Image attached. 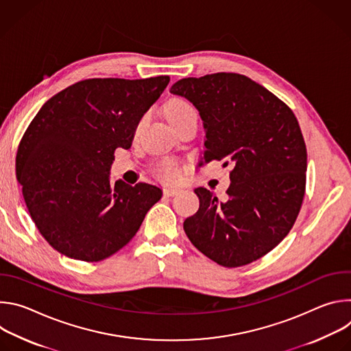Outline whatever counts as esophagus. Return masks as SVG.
Segmentation results:
<instances>
[{
  "instance_id": "1",
  "label": "esophagus",
  "mask_w": 351,
  "mask_h": 351,
  "mask_svg": "<svg viewBox=\"0 0 351 351\" xmlns=\"http://www.w3.org/2000/svg\"><path fill=\"white\" fill-rule=\"evenodd\" d=\"M179 191H180V189H179V187H175V186H171V187H164V194H165V195H168V197L176 195Z\"/></svg>"
}]
</instances>
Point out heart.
<instances>
[{"label":"heart","mask_w":351,"mask_h":351,"mask_svg":"<svg viewBox=\"0 0 351 351\" xmlns=\"http://www.w3.org/2000/svg\"><path fill=\"white\" fill-rule=\"evenodd\" d=\"M190 111H194L193 107L189 103H186L184 99H180V98L171 99V101L165 107V114H167V118L169 122L178 119L179 117H182ZM157 173L165 180H173L178 178L179 169L173 161H164L157 168Z\"/></svg>","instance_id":"1"}]
</instances>
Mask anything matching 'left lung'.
<instances>
[{
  "instance_id": "left-lung-1",
  "label": "left lung",
  "mask_w": 351,
  "mask_h": 351,
  "mask_svg": "<svg viewBox=\"0 0 351 351\" xmlns=\"http://www.w3.org/2000/svg\"><path fill=\"white\" fill-rule=\"evenodd\" d=\"M171 93L187 98L203 119L204 161L233 167L223 202L194 189L199 208L183 222L187 237L222 267L261 258L290 232L306 191L307 148L294 114L239 73L180 79Z\"/></svg>"
}]
</instances>
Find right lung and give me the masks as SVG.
I'll return each instance as SVG.
<instances>
[{
	"instance_id": "add662e5",
	"label": "right lung",
	"mask_w": 351,
	"mask_h": 351,
	"mask_svg": "<svg viewBox=\"0 0 351 351\" xmlns=\"http://www.w3.org/2000/svg\"><path fill=\"white\" fill-rule=\"evenodd\" d=\"M169 83L148 79H87L40 108L16 154V179L43 237L61 254L101 261L126 245L158 186L111 183L117 148H130L136 128Z\"/></svg>"
}]
</instances>
